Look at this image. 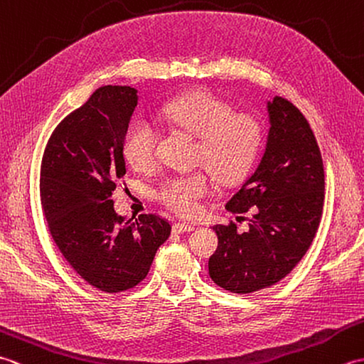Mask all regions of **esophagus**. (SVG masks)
<instances>
[{"label": "esophagus", "instance_id": "34e87169", "mask_svg": "<svg viewBox=\"0 0 364 364\" xmlns=\"http://www.w3.org/2000/svg\"><path fill=\"white\" fill-rule=\"evenodd\" d=\"M194 225H189V223H184V222H178L173 225V233H191V231H194Z\"/></svg>", "mask_w": 364, "mask_h": 364}]
</instances>
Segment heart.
Segmentation results:
<instances>
[{
  "mask_svg": "<svg viewBox=\"0 0 364 364\" xmlns=\"http://www.w3.org/2000/svg\"><path fill=\"white\" fill-rule=\"evenodd\" d=\"M161 120L197 139L194 166L206 168L220 184H236L250 172L262 142L261 123L250 114L235 112L233 106L210 92L196 90L161 107ZM159 134L151 123L131 122L123 134V154L136 170L156 164ZM211 192L205 172L170 176L161 184L156 197L173 213L192 218L198 202Z\"/></svg>",
  "mask_w": 364,
  "mask_h": 364,
  "instance_id": "obj_1",
  "label": "heart"
}]
</instances>
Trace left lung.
Listing matches in <instances>:
<instances>
[{
	"mask_svg": "<svg viewBox=\"0 0 364 364\" xmlns=\"http://www.w3.org/2000/svg\"><path fill=\"white\" fill-rule=\"evenodd\" d=\"M266 150L255 172L228 200L235 214L250 211L249 230L214 225L219 245L208 262L211 280L235 294L280 282L297 266L318 231L323 206V164L310 123L288 100L267 102Z\"/></svg>",
	"mask_w": 364,
	"mask_h": 364,
	"instance_id": "8db88e82",
	"label": "left lung"
}]
</instances>
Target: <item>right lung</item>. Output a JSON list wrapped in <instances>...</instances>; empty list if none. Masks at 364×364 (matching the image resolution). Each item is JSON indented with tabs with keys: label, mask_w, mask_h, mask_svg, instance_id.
<instances>
[{
	"label": "right lung",
	"mask_w": 364,
	"mask_h": 364,
	"mask_svg": "<svg viewBox=\"0 0 364 364\" xmlns=\"http://www.w3.org/2000/svg\"><path fill=\"white\" fill-rule=\"evenodd\" d=\"M137 90L103 86L54 128L41 166V202L50 235L84 282L103 292L134 288L170 236L168 220L114 211L112 192L127 173L123 134Z\"/></svg>",
	"instance_id": "obj_1"
}]
</instances>
